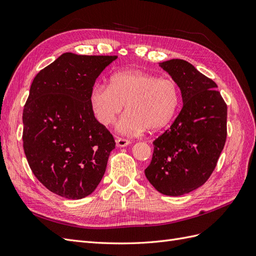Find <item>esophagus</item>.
<instances>
[{
	"label": "esophagus",
	"mask_w": 256,
	"mask_h": 256,
	"mask_svg": "<svg viewBox=\"0 0 256 256\" xmlns=\"http://www.w3.org/2000/svg\"><path fill=\"white\" fill-rule=\"evenodd\" d=\"M131 143L130 140H127V138H116V145L118 147H124V146H127Z\"/></svg>",
	"instance_id": "34e87169"
}]
</instances>
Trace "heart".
<instances>
[{
    "label": "heart",
    "mask_w": 256,
    "mask_h": 256,
    "mask_svg": "<svg viewBox=\"0 0 256 256\" xmlns=\"http://www.w3.org/2000/svg\"><path fill=\"white\" fill-rule=\"evenodd\" d=\"M90 102L96 120L109 126L122 113L118 124L125 134H136L144 129L157 130L172 120L180 104V90L171 78L141 70H124L110 76V84H97Z\"/></svg>",
    "instance_id": "heart-1"
}]
</instances>
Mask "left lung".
<instances>
[{"label": "left lung", "instance_id": "obj_1", "mask_svg": "<svg viewBox=\"0 0 256 256\" xmlns=\"http://www.w3.org/2000/svg\"><path fill=\"white\" fill-rule=\"evenodd\" d=\"M182 90L184 106L174 122L152 142L145 175L162 194L178 196L204 184L226 141L228 106L212 79L184 60L159 64Z\"/></svg>", "mask_w": 256, "mask_h": 256}]
</instances>
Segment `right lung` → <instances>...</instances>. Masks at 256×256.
Returning <instances> with one entry per match:
<instances>
[{
	"label": "right lung",
	"instance_id": "obj_1",
	"mask_svg": "<svg viewBox=\"0 0 256 256\" xmlns=\"http://www.w3.org/2000/svg\"><path fill=\"white\" fill-rule=\"evenodd\" d=\"M116 56L64 53L36 74L23 109V150L46 188L70 200L90 196L115 140L92 113L90 96Z\"/></svg>",
	"mask_w": 256,
	"mask_h": 256
}]
</instances>
